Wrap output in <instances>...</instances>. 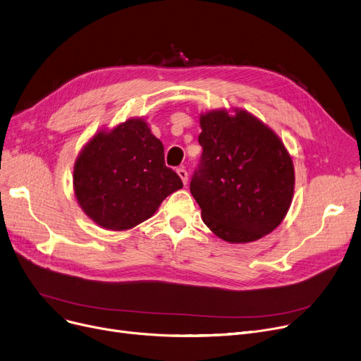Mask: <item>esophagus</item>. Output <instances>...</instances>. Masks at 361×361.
Returning a JSON list of instances; mask_svg holds the SVG:
<instances>
[{
  "label": "esophagus",
  "instance_id": "esophagus-1",
  "mask_svg": "<svg viewBox=\"0 0 361 361\" xmlns=\"http://www.w3.org/2000/svg\"><path fill=\"white\" fill-rule=\"evenodd\" d=\"M177 174H178V177L181 178L183 184L185 185L187 181H189V174H187V171H185L184 168H178V169H177Z\"/></svg>",
  "mask_w": 361,
  "mask_h": 361
}]
</instances>
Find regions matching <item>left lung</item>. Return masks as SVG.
<instances>
[{"label": "left lung", "instance_id": "left-lung-1", "mask_svg": "<svg viewBox=\"0 0 361 361\" xmlns=\"http://www.w3.org/2000/svg\"><path fill=\"white\" fill-rule=\"evenodd\" d=\"M202 161L190 192L207 227L228 243L255 242L286 216L295 169L280 137L245 109L200 114Z\"/></svg>", "mask_w": 361, "mask_h": 361}]
</instances>
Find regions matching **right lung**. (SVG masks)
Segmentation results:
<instances>
[{
	"mask_svg": "<svg viewBox=\"0 0 361 361\" xmlns=\"http://www.w3.org/2000/svg\"><path fill=\"white\" fill-rule=\"evenodd\" d=\"M181 178L164 161V145L143 118L94 134L73 165V192L85 215L106 230L149 219Z\"/></svg>",
	"mask_w": 361,
	"mask_h": 361,
	"instance_id": "right-lung-1",
	"label": "right lung"
}]
</instances>
